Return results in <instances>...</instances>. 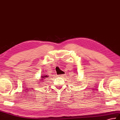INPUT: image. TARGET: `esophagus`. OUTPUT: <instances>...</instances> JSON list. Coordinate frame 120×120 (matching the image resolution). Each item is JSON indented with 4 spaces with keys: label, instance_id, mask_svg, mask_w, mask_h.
I'll list each match as a JSON object with an SVG mask.
<instances>
[{
    "label": "esophagus",
    "instance_id": "34e87169",
    "mask_svg": "<svg viewBox=\"0 0 120 120\" xmlns=\"http://www.w3.org/2000/svg\"><path fill=\"white\" fill-rule=\"evenodd\" d=\"M65 74H62V75H58V77H64V76H65Z\"/></svg>",
    "mask_w": 120,
    "mask_h": 120
}]
</instances>
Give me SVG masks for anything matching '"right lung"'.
I'll use <instances>...</instances> for the list:
<instances>
[{
  "label": "right lung",
  "instance_id": "obj_1",
  "mask_svg": "<svg viewBox=\"0 0 120 120\" xmlns=\"http://www.w3.org/2000/svg\"><path fill=\"white\" fill-rule=\"evenodd\" d=\"M47 77H47V76H46V75H42V76L41 77L42 80H43V79L45 78H47ZM41 81H42V80H40L39 82H40ZM42 81H43V80H42Z\"/></svg>",
  "mask_w": 120,
  "mask_h": 120
}]
</instances>
